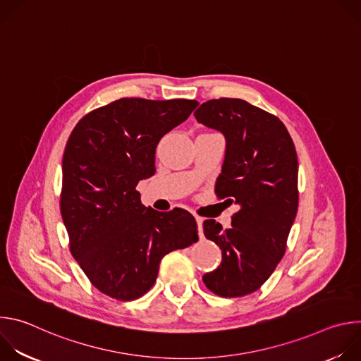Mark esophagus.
Returning a JSON list of instances; mask_svg holds the SVG:
<instances>
[{
    "mask_svg": "<svg viewBox=\"0 0 361 361\" xmlns=\"http://www.w3.org/2000/svg\"><path fill=\"white\" fill-rule=\"evenodd\" d=\"M195 221H197V226H198V235H200V238H202L204 237V234H202V221H204V219L200 217V216H195Z\"/></svg>",
    "mask_w": 361,
    "mask_h": 361,
    "instance_id": "obj_1",
    "label": "esophagus"
}]
</instances>
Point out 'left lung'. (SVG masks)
Segmentation results:
<instances>
[{
  "instance_id": "1",
  "label": "left lung",
  "mask_w": 361,
  "mask_h": 361,
  "mask_svg": "<svg viewBox=\"0 0 361 361\" xmlns=\"http://www.w3.org/2000/svg\"><path fill=\"white\" fill-rule=\"evenodd\" d=\"M194 117L226 137L216 194L240 207L227 230L204 221L223 260L202 281L220 297H243L267 281L286 252L298 207L295 147L276 116L240 98L202 102Z\"/></svg>"
}]
</instances>
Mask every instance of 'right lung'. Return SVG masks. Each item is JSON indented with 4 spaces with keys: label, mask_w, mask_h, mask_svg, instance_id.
Listing matches in <instances>:
<instances>
[{
    "label": "right lung",
    "mask_w": 361,
    "mask_h": 361,
    "mask_svg": "<svg viewBox=\"0 0 361 361\" xmlns=\"http://www.w3.org/2000/svg\"><path fill=\"white\" fill-rule=\"evenodd\" d=\"M197 106L183 98H120L84 116L67 141L60 209L70 251L91 284L116 300L144 295L163 257L198 241L188 212L147 209L135 190L156 173L161 137Z\"/></svg>",
    "instance_id": "right-lung-1"
}]
</instances>
